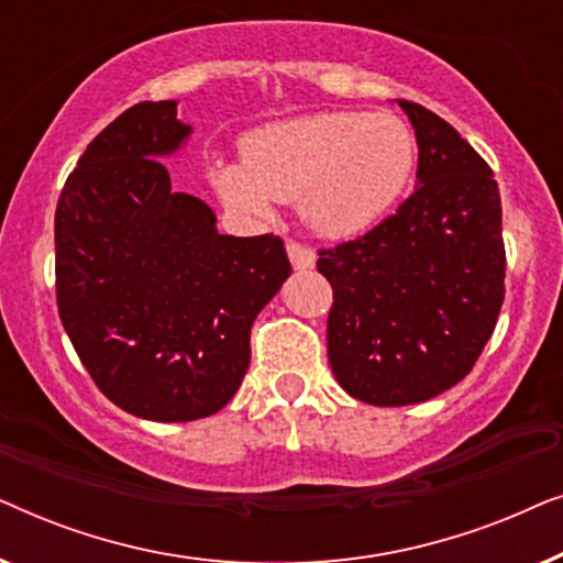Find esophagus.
<instances>
[{"mask_svg":"<svg viewBox=\"0 0 563 563\" xmlns=\"http://www.w3.org/2000/svg\"><path fill=\"white\" fill-rule=\"evenodd\" d=\"M287 253H289L291 266H295V272H307V268H312L314 261H318L312 249H307V245L295 243V241L287 243Z\"/></svg>","mask_w":563,"mask_h":563,"instance_id":"esophagus-1","label":"esophagus"}]
</instances>
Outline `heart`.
Here are the masks:
<instances>
[{"instance_id": "heart-1", "label": "heart", "mask_w": 563, "mask_h": 563, "mask_svg": "<svg viewBox=\"0 0 563 563\" xmlns=\"http://www.w3.org/2000/svg\"><path fill=\"white\" fill-rule=\"evenodd\" d=\"M415 168V135L389 112H314L261 128L243 164L218 158L212 184L230 207L268 218L299 202L314 233L351 238L391 210Z\"/></svg>"}]
</instances>
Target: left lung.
<instances>
[{"label": "left lung", "mask_w": 563, "mask_h": 563, "mask_svg": "<svg viewBox=\"0 0 563 563\" xmlns=\"http://www.w3.org/2000/svg\"><path fill=\"white\" fill-rule=\"evenodd\" d=\"M418 137V184L391 218L320 251L333 287L328 358L351 397L418 405L479 358L505 299L503 202L484 158L426 107L397 99Z\"/></svg>", "instance_id": "1"}]
</instances>
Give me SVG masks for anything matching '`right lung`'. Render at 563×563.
<instances>
[{
  "label": "right lung",
  "mask_w": 563,
  "mask_h": 563,
  "mask_svg": "<svg viewBox=\"0 0 563 563\" xmlns=\"http://www.w3.org/2000/svg\"><path fill=\"white\" fill-rule=\"evenodd\" d=\"M174 99L141 102L87 145L56 207L58 314L107 399L143 420L222 410L251 328L291 274L282 238L218 233L161 158L189 141Z\"/></svg>",
  "instance_id": "1"
}]
</instances>
